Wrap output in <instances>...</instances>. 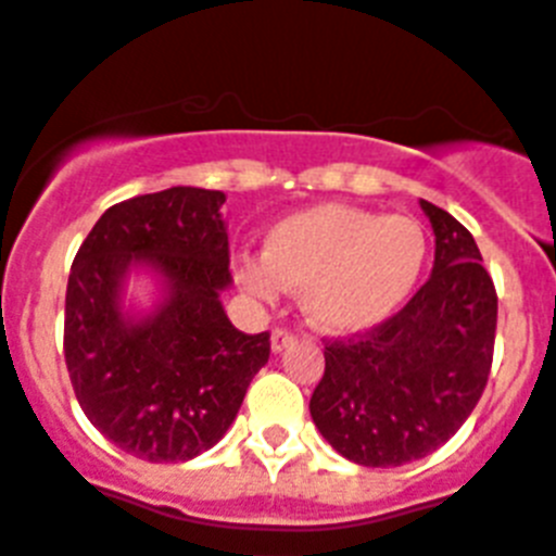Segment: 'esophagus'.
Returning <instances> with one entry per match:
<instances>
[{
    "instance_id": "34e87169",
    "label": "esophagus",
    "mask_w": 556,
    "mask_h": 556,
    "mask_svg": "<svg viewBox=\"0 0 556 556\" xmlns=\"http://www.w3.org/2000/svg\"><path fill=\"white\" fill-rule=\"evenodd\" d=\"M295 343V332H289V329L278 327L273 329V352H283L287 346H292Z\"/></svg>"
}]
</instances>
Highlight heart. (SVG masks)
<instances>
[{
  "label": "heart",
  "instance_id": "b5f03b06",
  "mask_svg": "<svg viewBox=\"0 0 556 556\" xmlns=\"http://www.w3.org/2000/svg\"><path fill=\"white\" fill-rule=\"evenodd\" d=\"M426 252L429 241L415 218L318 204L273 224L264 258H238L236 278L264 301L281 287L301 289L315 327L364 332L412 295Z\"/></svg>",
  "mask_w": 556,
  "mask_h": 556
}]
</instances>
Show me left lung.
Here are the masks:
<instances>
[{"instance_id": "left-lung-1", "label": "left lung", "mask_w": 556, "mask_h": 556, "mask_svg": "<svg viewBox=\"0 0 556 556\" xmlns=\"http://www.w3.org/2000/svg\"><path fill=\"white\" fill-rule=\"evenodd\" d=\"M434 229L429 281L378 327L324 341L309 412L329 446L357 466H403L432 454L475 412L497 332V292L475 238L420 201Z\"/></svg>"}]
</instances>
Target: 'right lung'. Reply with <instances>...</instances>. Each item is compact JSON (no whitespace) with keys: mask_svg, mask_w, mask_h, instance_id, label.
<instances>
[{"mask_svg":"<svg viewBox=\"0 0 556 556\" xmlns=\"http://www.w3.org/2000/svg\"><path fill=\"white\" fill-rule=\"evenodd\" d=\"M222 190L169 187L113 204L73 258L64 295V364L87 420L122 452L185 463L213 448L269 361V332L229 324ZM147 263L168 283L144 321L121 315V281Z\"/></svg>","mask_w":556,"mask_h":556,"instance_id":"right-lung-1","label":"right lung"}]
</instances>
